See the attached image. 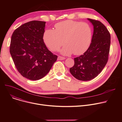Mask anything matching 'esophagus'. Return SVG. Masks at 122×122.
Segmentation results:
<instances>
[{
  "instance_id": "esophagus-1",
  "label": "esophagus",
  "mask_w": 122,
  "mask_h": 122,
  "mask_svg": "<svg viewBox=\"0 0 122 122\" xmlns=\"http://www.w3.org/2000/svg\"><path fill=\"white\" fill-rule=\"evenodd\" d=\"M64 59H65V58L64 57H62L60 56H59L58 57V60H63Z\"/></svg>"
}]
</instances>
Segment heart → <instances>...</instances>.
Segmentation results:
<instances>
[{
    "instance_id": "obj_1",
    "label": "heart",
    "mask_w": 122,
    "mask_h": 122,
    "mask_svg": "<svg viewBox=\"0 0 122 122\" xmlns=\"http://www.w3.org/2000/svg\"><path fill=\"white\" fill-rule=\"evenodd\" d=\"M55 30H47L43 35L45 43L52 51L58 50L64 43L61 53L69 55L84 53L88 48L92 39V28L88 24L67 20L56 24Z\"/></svg>"
}]
</instances>
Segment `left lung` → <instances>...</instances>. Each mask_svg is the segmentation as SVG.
<instances>
[{"label":"left lung","mask_w":122,"mask_h":122,"mask_svg":"<svg viewBox=\"0 0 122 122\" xmlns=\"http://www.w3.org/2000/svg\"><path fill=\"white\" fill-rule=\"evenodd\" d=\"M93 26L92 43L86 52L74 58V65L70 72L80 81L91 80L102 71L108 60L111 36L101 22L88 18Z\"/></svg>","instance_id":"obj_1"}]
</instances>
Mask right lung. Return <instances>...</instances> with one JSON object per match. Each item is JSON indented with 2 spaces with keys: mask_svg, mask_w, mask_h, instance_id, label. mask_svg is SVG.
<instances>
[{
  "mask_svg": "<svg viewBox=\"0 0 122 122\" xmlns=\"http://www.w3.org/2000/svg\"><path fill=\"white\" fill-rule=\"evenodd\" d=\"M46 23L40 21L25 23L11 36L10 53L14 64L21 75L30 80L44 77L57 59L43 41Z\"/></svg>",
  "mask_w": 122,
  "mask_h": 122,
  "instance_id": "add662e5",
  "label": "right lung"
}]
</instances>
